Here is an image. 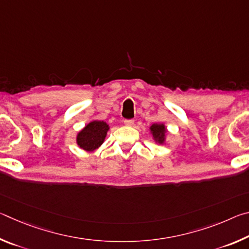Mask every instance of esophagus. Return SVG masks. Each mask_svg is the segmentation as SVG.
<instances>
[{
  "instance_id": "1",
  "label": "esophagus",
  "mask_w": 249,
  "mask_h": 249,
  "mask_svg": "<svg viewBox=\"0 0 249 249\" xmlns=\"http://www.w3.org/2000/svg\"><path fill=\"white\" fill-rule=\"evenodd\" d=\"M124 124L126 126H133L134 125V120H125Z\"/></svg>"
}]
</instances>
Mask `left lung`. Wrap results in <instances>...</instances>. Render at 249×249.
I'll list each match as a JSON object with an SVG mask.
<instances>
[{
    "mask_svg": "<svg viewBox=\"0 0 249 249\" xmlns=\"http://www.w3.org/2000/svg\"><path fill=\"white\" fill-rule=\"evenodd\" d=\"M149 129L156 142H158V144H163V142H165L166 133H167V128L165 125L156 123L151 125Z\"/></svg>",
    "mask_w": 249,
    "mask_h": 249,
    "instance_id": "8db88e82",
    "label": "left lung"
}]
</instances>
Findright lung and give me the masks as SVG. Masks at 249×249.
Returning <instances> with one entry per match:
<instances>
[{
    "label": "right lung",
    "mask_w": 249,
    "mask_h": 249,
    "mask_svg": "<svg viewBox=\"0 0 249 249\" xmlns=\"http://www.w3.org/2000/svg\"><path fill=\"white\" fill-rule=\"evenodd\" d=\"M108 125L103 121H92L77 135V144L86 151H93L103 144Z\"/></svg>",
    "instance_id": "obj_1"
}]
</instances>
